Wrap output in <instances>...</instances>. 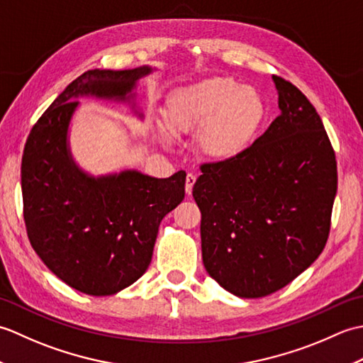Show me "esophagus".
<instances>
[{"label":"esophagus","instance_id":"1","mask_svg":"<svg viewBox=\"0 0 363 363\" xmlns=\"http://www.w3.org/2000/svg\"><path fill=\"white\" fill-rule=\"evenodd\" d=\"M195 182H196V176L189 173L187 177H186V191H187V195H191V190H194Z\"/></svg>","mask_w":363,"mask_h":363}]
</instances>
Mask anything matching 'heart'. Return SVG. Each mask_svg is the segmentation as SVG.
<instances>
[{
    "label": "heart",
    "instance_id": "heart-1",
    "mask_svg": "<svg viewBox=\"0 0 363 363\" xmlns=\"http://www.w3.org/2000/svg\"><path fill=\"white\" fill-rule=\"evenodd\" d=\"M165 121L174 134L199 129L198 145L207 157L228 160L238 156L265 118V103L257 90L233 78L215 76L169 95ZM160 135L167 129L157 125Z\"/></svg>",
    "mask_w": 363,
    "mask_h": 363
}]
</instances>
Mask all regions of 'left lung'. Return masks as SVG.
<instances>
[{
    "label": "left lung",
    "instance_id": "1",
    "mask_svg": "<svg viewBox=\"0 0 363 363\" xmlns=\"http://www.w3.org/2000/svg\"><path fill=\"white\" fill-rule=\"evenodd\" d=\"M281 115L238 156L199 167L203 262L240 298L281 290L325 250L337 160L320 115L290 81L273 76Z\"/></svg>",
    "mask_w": 363,
    "mask_h": 363
}]
</instances>
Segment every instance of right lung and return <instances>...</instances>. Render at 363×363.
Segmentation results:
<instances>
[{"mask_svg":"<svg viewBox=\"0 0 363 363\" xmlns=\"http://www.w3.org/2000/svg\"><path fill=\"white\" fill-rule=\"evenodd\" d=\"M151 68L89 70L60 94L30 129L21 159L23 217L34 251L70 287L107 296L148 268L159 225L186 195V172L167 179L123 172L89 177L67 150L79 95L125 99Z\"/></svg>","mask_w":363,"mask_h":363,"instance_id":"right-lung-1","label":"right lung"}]
</instances>
